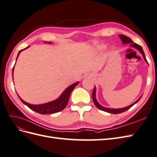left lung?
<instances>
[{"instance_id": "left-lung-1", "label": "left lung", "mask_w": 157, "mask_h": 157, "mask_svg": "<svg viewBox=\"0 0 157 157\" xmlns=\"http://www.w3.org/2000/svg\"><path fill=\"white\" fill-rule=\"evenodd\" d=\"M119 38L121 40V41L123 44H130V47H132V48H136V49H137L140 53H141L144 59V61H145L147 63H148V62L147 61V59H146V57H145V55H144V53L143 52V50L142 47L139 46V44H136V43H134L132 41V40L131 38H129L128 37L124 35H121L120 34L119 35ZM95 92H96V88L95 87H94V91H93V93H92V98H93V101H94V103L95 104V105L99 109L101 110V111H105V112H108V113H113V114H118V113H123V112L127 110H128L129 108H131L132 106H133L135 103H137L140 99L141 98V97H140L139 99H138L136 101L133 103L132 104H131V105H128L126 107H123V108H119V109H111V108H107V107H104L103 106H101L100 104L98 102L97 99H96V98H95Z\"/></svg>"}]
</instances>
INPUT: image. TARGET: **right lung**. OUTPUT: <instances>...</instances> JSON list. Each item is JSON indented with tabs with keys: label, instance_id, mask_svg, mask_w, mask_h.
I'll list each match as a JSON object with an SVG mask.
<instances>
[{
	"label": "right lung",
	"instance_id": "add662e5",
	"mask_svg": "<svg viewBox=\"0 0 157 157\" xmlns=\"http://www.w3.org/2000/svg\"><path fill=\"white\" fill-rule=\"evenodd\" d=\"M44 42L52 44L51 42ZM28 48H29V46L26 47V48H25V49L19 51L17 59L20 53H21L22 50H26ZM14 67V66L13 68V75ZM78 83H79V82L71 84V86L67 87L66 89L63 91L62 95H60L58 99H56V100H54V101H52L48 102L46 103H44V104H40V105H32V104H30L29 103L25 102V101H23V100L21 98H20L19 96H18V98H20V99H21V101L24 104H25V105L29 107L32 110L37 112V113H38L45 115V114H52V113H58V112L61 111L62 110H63L64 108L66 107L67 104L68 103V101H69V98H70V94L71 93L72 90L74 89V87L77 86Z\"/></svg>",
	"mask_w": 157,
	"mask_h": 157
}]
</instances>
